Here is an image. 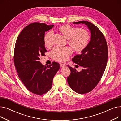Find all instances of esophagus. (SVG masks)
<instances>
[{
  "instance_id": "1",
  "label": "esophagus",
  "mask_w": 121,
  "mask_h": 121,
  "mask_svg": "<svg viewBox=\"0 0 121 121\" xmlns=\"http://www.w3.org/2000/svg\"><path fill=\"white\" fill-rule=\"evenodd\" d=\"M60 65V66L61 68H64V67H66V65L65 64H62V63H61Z\"/></svg>"
}]
</instances>
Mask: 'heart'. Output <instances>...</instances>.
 Here are the masks:
<instances>
[{"mask_svg": "<svg viewBox=\"0 0 121 121\" xmlns=\"http://www.w3.org/2000/svg\"><path fill=\"white\" fill-rule=\"evenodd\" d=\"M59 30L68 39L69 45L77 52H80L84 49L89 42L90 33L85 29H80L78 27L66 24L60 26ZM52 35V32L49 31L44 35V43L48 48L53 44ZM72 52V50L69 47H56L51 51L50 55L55 60L64 61L71 55Z\"/></svg>", "mask_w": 121, "mask_h": 121, "instance_id": "b5f03b06", "label": "heart"}]
</instances>
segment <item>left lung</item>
<instances>
[{
  "label": "left lung",
  "instance_id": "8db88e82",
  "mask_svg": "<svg viewBox=\"0 0 121 121\" xmlns=\"http://www.w3.org/2000/svg\"><path fill=\"white\" fill-rule=\"evenodd\" d=\"M73 23L85 24L91 34L87 47L72 58L74 63L82 67L81 71L68 66L71 71L67 78L69 85L75 92L84 94L93 90L102 78L107 62L108 47L104 35L96 25L85 21Z\"/></svg>",
  "mask_w": 121,
  "mask_h": 121
}]
</instances>
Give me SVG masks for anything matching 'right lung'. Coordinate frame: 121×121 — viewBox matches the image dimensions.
Instances as JSON below:
<instances>
[{
    "mask_svg": "<svg viewBox=\"0 0 121 121\" xmlns=\"http://www.w3.org/2000/svg\"><path fill=\"white\" fill-rule=\"evenodd\" d=\"M53 26L44 23H30L21 32L15 44L14 62L17 75L27 89L38 95L51 89L53 78L60 67L55 62L44 66L39 61L40 57L47 52L44 34Z\"/></svg>",
    "mask_w": 121,
    "mask_h": 121,
    "instance_id": "obj_1",
    "label": "right lung"
}]
</instances>
